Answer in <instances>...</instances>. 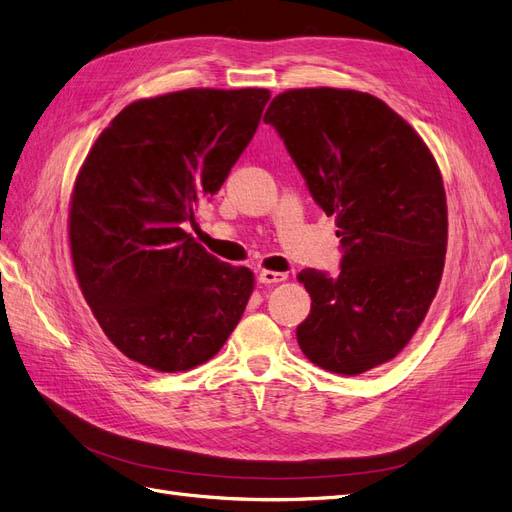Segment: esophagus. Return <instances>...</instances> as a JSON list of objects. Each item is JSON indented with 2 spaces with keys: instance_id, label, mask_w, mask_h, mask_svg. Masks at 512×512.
<instances>
[{
  "instance_id": "34e87169",
  "label": "esophagus",
  "mask_w": 512,
  "mask_h": 512,
  "mask_svg": "<svg viewBox=\"0 0 512 512\" xmlns=\"http://www.w3.org/2000/svg\"><path fill=\"white\" fill-rule=\"evenodd\" d=\"M286 273H280V271H269V269H262L258 273V282L260 284H280L286 280Z\"/></svg>"
}]
</instances>
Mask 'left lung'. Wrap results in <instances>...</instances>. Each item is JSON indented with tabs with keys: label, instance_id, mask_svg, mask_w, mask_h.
Segmentation results:
<instances>
[{
	"label": "left lung",
	"instance_id": "1",
	"mask_svg": "<svg viewBox=\"0 0 512 512\" xmlns=\"http://www.w3.org/2000/svg\"><path fill=\"white\" fill-rule=\"evenodd\" d=\"M265 123L335 218L344 250L337 277L299 273L312 297L297 327L303 354L342 376L389 363L421 327L442 280L448 215L436 160L389 104L354 89H288Z\"/></svg>",
	"mask_w": 512,
	"mask_h": 512
}]
</instances>
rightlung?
I'll list each match as a JSON object with an SVG mask.
<instances>
[{"label": "right lung", "mask_w": 512, "mask_h": 512, "mask_svg": "<svg viewBox=\"0 0 512 512\" xmlns=\"http://www.w3.org/2000/svg\"><path fill=\"white\" fill-rule=\"evenodd\" d=\"M269 89H183L128 104L76 175L70 252L87 305L128 359L175 374L209 361L237 327L254 273L183 230L222 188Z\"/></svg>", "instance_id": "1"}]
</instances>
